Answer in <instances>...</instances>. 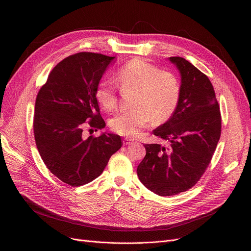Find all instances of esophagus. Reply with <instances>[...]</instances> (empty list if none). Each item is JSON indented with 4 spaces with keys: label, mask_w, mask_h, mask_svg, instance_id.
<instances>
[{
    "label": "esophagus",
    "mask_w": 251,
    "mask_h": 251,
    "mask_svg": "<svg viewBox=\"0 0 251 251\" xmlns=\"http://www.w3.org/2000/svg\"><path fill=\"white\" fill-rule=\"evenodd\" d=\"M132 143H134V140H132V139L125 138V139L123 140V144H124V145H130V144H132Z\"/></svg>",
    "instance_id": "34e87169"
}]
</instances>
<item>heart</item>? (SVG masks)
<instances>
[{
	"mask_svg": "<svg viewBox=\"0 0 251 251\" xmlns=\"http://www.w3.org/2000/svg\"><path fill=\"white\" fill-rule=\"evenodd\" d=\"M124 91H135L134 109L118 113L110 122L111 129L125 137H136L152 121L162 123L175 112L181 95L177 77L167 70L145 60L135 58L124 64L116 75ZM95 99L106 111H112L117 105L114 85L102 80L95 89Z\"/></svg>",
	"mask_w": 251,
	"mask_h": 251,
	"instance_id": "obj_1",
	"label": "heart"
}]
</instances>
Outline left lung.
I'll return each mask as SVG.
<instances>
[{"instance_id":"8db88e82","label":"left lung","mask_w":251,"mask_h":251,"mask_svg":"<svg viewBox=\"0 0 251 251\" xmlns=\"http://www.w3.org/2000/svg\"><path fill=\"white\" fill-rule=\"evenodd\" d=\"M169 59L180 71L181 95L171 118L153 134L170 145L145 144L146 156L137 168L141 183L162 197L186 192L198 183L222 132L220 106L208 77L183 57Z\"/></svg>"}]
</instances>
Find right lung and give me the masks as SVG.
Segmentation results:
<instances>
[{"label": "right lung", "mask_w": 251, "mask_h": 251, "mask_svg": "<svg viewBox=\"0 0 251 251\" xmlns=\"http://www.w3.org/2000/svg\"><path fill=\"white\" fill-rule=\"evenodd\" d=\"M114 58L93 52L69 55L50 71L35 99L33 133L39 153L50 173L71 187L95 180L122 146L118 135L85 139L82 133L86 125L95 131L105 127L95 89Z\"/></svg>", "instance_id": "obj_1"}]
</instances>
